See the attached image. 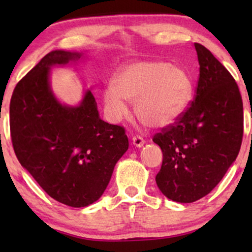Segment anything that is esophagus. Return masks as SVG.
<instances>
[{
  "label": "esophagus",
  "instance_id": "obj_1",
  "mask_svg": "<svg viewBox=\"0 0 252 252\" xmlns=\"http://www.w3.org/2000/svg\"><path fill=\"white\" fill-rule=\"evenodd\" d=\"M132 142H133V144L135 147L141 148L144 144V139H143L142 136H140V135H135V136L132 137Z\"/></svg>",
  "mask_w": 252,
  "mask_h": 252
}]
</instances>
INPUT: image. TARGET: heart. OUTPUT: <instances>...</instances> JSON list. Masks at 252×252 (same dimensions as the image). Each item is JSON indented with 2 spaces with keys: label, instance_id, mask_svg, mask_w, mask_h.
I'll return each instance as SVG.
<instances>
[{
  "label": "heart",
  "instance_id": "heart-1",
  "mask_svg": "<svg viewBox=\"0 0 252 252\" xmlns=\"http://www.w3.org/2000/svg\"><path fill=\"white\" fill-rule=\"evenodd\" d=\"M192 96V81L185 68L163 61L130 63L120 70L104 92L109 116L119 120L135 102V113L146 126L161 128L173 124Z\"/></svg>",
  "mask_w": 252,
  "mask_h": 252
}]
</instances>
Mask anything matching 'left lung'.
Masks as SVG:
<instances>
[{"mask_svg": "<svg viewBox=\"0 0 252 252\" xmlns=\"http://www.w3.org/2000/svg\"><path fill=\"white\" fill-rule=\"evenodd\" d=\"M195 49L199 75L194 101L153 137L163 151L156 184L179 203L197 201L219 184L243 137V103L235 79L204 46L195 43Z\"/></svg>", "mask_w": 252, "mask_h": 252, "instance_id": "left-lung-1", "label": "left lung"}]
</instances>
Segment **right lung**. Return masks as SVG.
<instances>
[{"label":"right lung","mask_w":252,"mask_h":252,"mask_svg":"<svg viewBox=\"0 0 252 252\" xmlns=\"http://www.w3.org/2000/svg\"><path fill=\"white\" fill-rule=\"evenodd\" d=\"M81 56L47 54L17 84L10 101V134L19 163L50 197L72 208L101 197L128 149L125 128L99 118L91 91L78 106L61 104L51 92L50 66Z\"/></svg>","instance_id":"1"}]
</instances>
